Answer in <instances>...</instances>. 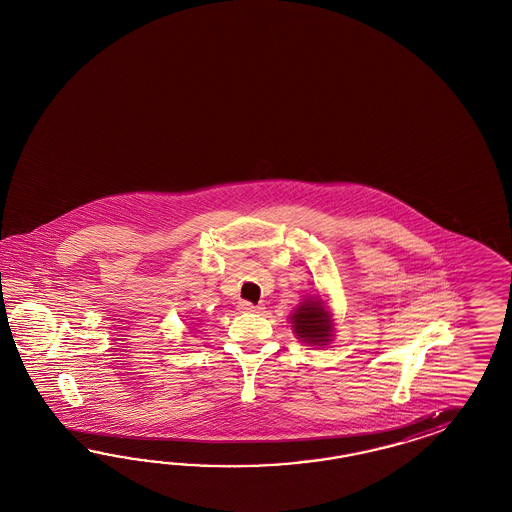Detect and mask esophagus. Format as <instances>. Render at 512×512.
<instances>
[{
  "instance_id": "34e87169",
  "label": "esophagus",
  "mask_w": 512,
  "mask_h": 512,
  "mask_svg": "<svg viewBox=\"0 0 512 512\" xmlns=\"http://www.w3.org/2000/svg\"><path fill=\"white\" fill-rule=\"evenodd\" d=\"M238 308H240L242 311H253V313H259V311L263 310L261 306H255V304H251V302H248V300H242Z\"/></svg>"
}]
</instances>
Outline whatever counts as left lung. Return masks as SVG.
Segmentation results:
<instances>
[{"mask_svg":"<svg viewBox=\"0 0 512 512\" xmlns=\"http://www.w3.org/2000/svg\"><path fill=\"white\" fill-rule=\"evenodd\" d=\"M296 336L308 343L325 345L330 338L332 323L321 300H306L293 315Z\"/></svg>","mask_w":512,"mask_h":512,"instance_id":"8db88e82","label":"left lung"}]
</instances>
